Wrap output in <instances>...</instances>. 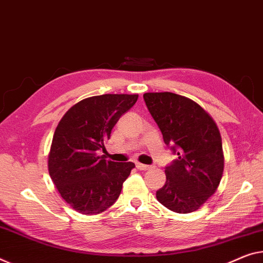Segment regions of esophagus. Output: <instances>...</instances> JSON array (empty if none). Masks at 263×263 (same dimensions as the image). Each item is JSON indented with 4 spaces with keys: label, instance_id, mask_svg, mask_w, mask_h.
Masks as SVG:
<instances>
[{
    "label": "esophagus",
    "instance_id": "1",
    "mask_svg": "<svg viewBox=\"0 0 263 263\" xmlns=\"http://www.w3.org/2000/svg\"><path fill=\"white\" fill-rule=\"evenodd\" d=\"M136 168L139 169V171H148V169L152 168V165H148V164H143V163L137 162V163H136Z\"/></svg>",
    "mask_w": 263,
    "mask_h": 263
}]
</instances>
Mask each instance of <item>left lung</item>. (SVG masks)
Masks as SVG:
<instances>
[{
  "mask_svg": "<svg viewBox=\"0 0 263 263\" xmlns=\"http://www.w3.org/2000/svg\"><path fill=\"white\" fill-rule=\"evenodd\" d=\"M145 106L177 159L165 167L156 199L180 214L195 212L216 192L223 174L222 140L211 115L174 92H145Z\"/></svg>",
  "mask_w": 263,
  "mask_h": 263,
  "instance_id": "obj_1",
  "label": "left lung"
}]
</instances>
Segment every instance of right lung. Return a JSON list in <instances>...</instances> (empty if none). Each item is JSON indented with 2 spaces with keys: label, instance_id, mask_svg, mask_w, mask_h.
<instances>
[{
  "label": "right lung",
  "instance_id": "1",
  "mask_svg": "<svg viewBox=\"0 0 263 263\" xmlns=\"http://www.w3.org/2000/svg\"><path fill=\"white\" fill-rule=\"evenodd\" d=\"M139 95L104 94L74 104L60 121L48 156V171L62 199L76 212L95 215L119 199L135 167L99 156L111 129Z\"/></svg>",
  "mask_w": 263,
  "mask_h": 263
}]
</instances>
